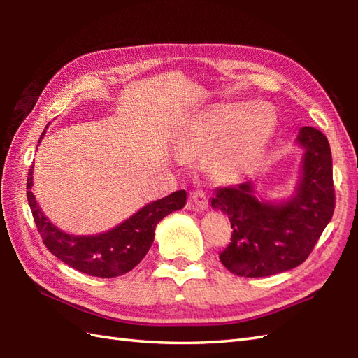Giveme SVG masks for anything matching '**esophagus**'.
<instances>
[{
	"mask_svg": "<svg viewBox=\"0 0 358 358\" xmlns=\"http://www.w3.org/2000/svg\"><path fill=\"white\" fill-rule=\"evenodd\" d=\"M192 201H194V204L196 208H200L201 210H204V209H208V206H209V199H208V195H206V192L204 191H195V192H192Z\"/></svg>",
	"mask_w": 358,
	"mask_h": 358,
	"instance_id": "obj_1",
	"label": "esophagus"
}]
</instances>
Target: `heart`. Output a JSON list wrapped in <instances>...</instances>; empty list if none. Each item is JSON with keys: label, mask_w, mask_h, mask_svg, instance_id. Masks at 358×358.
Returning <instances> with one entry per match:
<instances>
[{"label": "heart", "mask_w": 358, "mask_h": 358, "mask_svg": "<svg viewBox=\"0 0 358 358\" xmlns=\"http://www.w3.org/2000/svg\"><path fill=\"white\" fill-rule=\"evenodd\" d=\"M277 127V113L269 104L220 106L203 113L180 136L178 149L183 154L206 150L227 138V150L235 164L248 166L258 162Z\"/></svg>", "instance_id": "obj_1"}]
</instances>
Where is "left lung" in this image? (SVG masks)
Returning <instances> with one entry per match:
<instances>
[{
  "label": "left lung",
  "instance_id": "obj_1",
  "mask_svg": "<svg viewBox=\"0 0 358 358\" xmlns=\"http://www.w3.org/2000/svg\"><path fill=\"white\" fill-rule=\"evenodd\" d=\"M296 143L305 149L299 187L280 203L255 196L246 181L220 187L210 206L227 215L231 243L220 262L240 277H269L294 269L313 252L336 208L332 155L328 138L315 127H301Z\"/></svg>",
  "mask_w": 358,
  "mask_h": 358
}]
</instances>
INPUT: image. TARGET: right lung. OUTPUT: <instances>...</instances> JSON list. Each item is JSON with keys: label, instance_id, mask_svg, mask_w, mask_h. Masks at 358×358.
<instances>
[{"label": "right lung", "instance_id": "1", "mask_svg": "<svg viewBox=\"0 0 358 358\" xmlns=\"http://www.w3.org/2000/svg\"><path fill=\"white\" fill-rule=\"evenodd\" d=\"M32 175L34 166L30 167L27 175V200L45 248L71 268L92 277L113 278L132 271L154 243L157 224L166 215L186 204V191H177L162 200L146 204L131 218L108 232L72 235L58 229L41 212L35 195L30 191L34 185Z\"/></svg>", "mask_w": 358, "mask_h": 358}]
</instances>
